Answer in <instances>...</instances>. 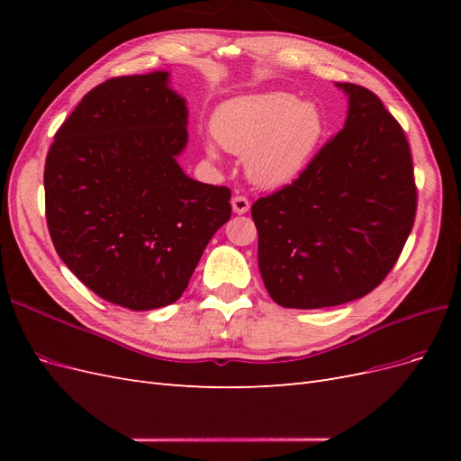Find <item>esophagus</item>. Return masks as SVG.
Returning a JSON list of instances; mask_svg holds the SVG:
<instances>
[{"label": "esophagus", "instance_id": "1", "mask_svg": "<svg viewBox=\"0 0 461 461\" xmlns=\"http://www.w3.org/2000/svg\"><path fill=\"white\" fill-rule=\"evenodd\" d=\"M249 209V200L246 196H234L232 198V212L239 213V215H244L248 213Z\"/></svg>", "mask_w": 461, "mask_h": 461}]
</instances>
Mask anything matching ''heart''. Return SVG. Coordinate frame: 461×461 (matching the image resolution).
<instances>
[{
	"label": "heart",
	"instance_id": "heart-1",
	"mask_svg": "<svg viewBox=\"0 0 461 461\" xmlns=\"http://www.w3.org/2000/svg\"><path fill=\"white\" fill-rule=\"evenodd\" d=\"M215 140L236 156H248L249 178L259 186H285L312 163L323 140L327 122L315 104L286 92L236 97L213 115ZM207 156L217 149L207 144Z\"/></svg>",
	"mask_w": 461,
	"mask_h": 461
}]
</instances>
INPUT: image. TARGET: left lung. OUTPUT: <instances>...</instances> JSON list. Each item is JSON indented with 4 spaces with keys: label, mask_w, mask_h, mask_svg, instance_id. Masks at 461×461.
Instances as JSON below:
<instances>
[{
    "label": "left lung",
    "mask_w": 461,
    "mask_h": 461,
    "mask_svg": "<svg viewBox=\"0 0 461 461\" xmlns=\"http://www.w3.org/2000/svg\"><path fill=\"white\" fill-rule=\"evenodd\" d=\"M337 86L350 104L344 129L292 185L252 205L263 285L283 308L364 298L393 271L415 221L406 134L371 90Z\"/></svg>",
    "instance_id": "left-lung-1"
}]
</instances>
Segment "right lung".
Here are the masks:
<instances>
[{
    "mask_svg": "<svg viewBox=\"0 0 461 461\" xmlns=\"http://www.w3.org/2000/svg\"><path fill=\"white\" fill-rule=\"evenodd\" d=\"M185 97L169 73L115 77L90 90L55 132L44 169L55 252L97 296L132 312L176 302L230 190L180 169Z\"/></svg>",
    "mask_w": 461,
    "mask_h": 461,
    "instance_id": "add662e5",
    "label": "right lung"
}]
</instances>
